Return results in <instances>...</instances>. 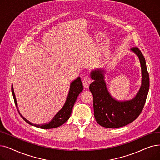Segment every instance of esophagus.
<instances>
[{"instance_id":"esophagus-1","label":"esophagus","mask_w":160,"mask_h":160,"mask_svg":"<svg viewBox=\"0 0 160 160\" xmlns=\"http://www.w3.org/2000/svg\"><path fill=\"white\" fill-rule=\"evenodd\" d=\"M91 82H92L91 78H90L89 77H88V76H86V77H84V79H83V80H82L83 86H84V87L85 88H88L89 87V84H91Z\"/></svg>"}]
</instances>
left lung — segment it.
Here are the masks:
<instances>
[{"mask_svg": "<svg viewBox=\"0 0 160 160\" xmlns=\"http://www.w3.org/2000/svg\"><path fill=\"white\" fill-rule=\"evenodd\" d=\"M131 51L139 60L142 76L140 89L132 99L118 101L111 95L105 80V69L96 68L90 72L93 80L89 88L93 96L94 116L104 128H118L133 122L142 112L147 100L150 80L146 61L138 48H133Z\"/></svg>", "mask_w": 160, "mask_h": 160, "instance_id": "8db88e82", "label": "left lung"}]
</instances>
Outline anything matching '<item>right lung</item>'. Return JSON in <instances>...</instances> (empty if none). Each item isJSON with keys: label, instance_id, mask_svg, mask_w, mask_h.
I'll return each instance as SVG.
<instances>
[{"label": "right lung", "instance_id": "1", "mask_svg": "<svg viewBox=\"0 0 160 160\" xmlns=\"http://www.w3.org/2000/svg\"><path fill=\"white\" fill-rule=\"evenodd\" d=\"M82 90H83V85L81 82L80 77H78L76 80H73L71 83L70 88H69V92L67 97V99L64 105L61 108V109L59 111V112L53 116V119L48 123H46L43 124H36V123H32L29 120H27L25 118H24L22 116V114L19 112V111L18 110L16 95L14 93V91H13V85L12 86V92L13 97V100H14L16 106L18 108V110L20 116H22V118L27 123H28L29 124L31 125V126H35L41 129H45L58 128L60 126H61V125L65 123L69 119V118H70L72 112L73 106L76 101V99H77V97L78 96V95Z\"/></svg>", "mask_w": 160, "mask_h": 160}]
</instances>
